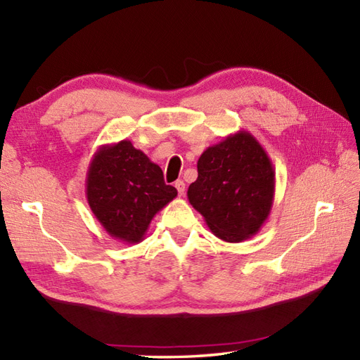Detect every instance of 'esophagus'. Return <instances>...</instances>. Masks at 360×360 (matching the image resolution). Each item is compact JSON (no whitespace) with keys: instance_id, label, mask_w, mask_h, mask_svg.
I'll use <instances>...</instances> for the list:
<instances>
[{"instance_id":"1","label":"esophagus","mask_w":360,"mask_h":360,"mask_svg":"<svg viewBox=\"0 0 360 360\" xmlns=\"http://www.w3.org/2000/svg\"><path fill=\"white\" fill-rule=\"evenodd\" d=\"M174 187H176V190H178V193H179V196H182L186 193V182L184 181H176L174 182Z\"/></svg>"}]
</instances>
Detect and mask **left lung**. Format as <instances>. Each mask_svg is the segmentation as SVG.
<instances>
[{"mask_svg": "<svg viewBox=\"0 0 360 360\" xmlns=\"http://www.w3.org/2000/svg\"><path fill=\"white\" fill-rule=\"evenodd\" d=\"M275 172L269 156L249 131H236L198 159V179L188 202L219 240L240 243L255 235L272 209Z\"/></svg>", "mask_w": 360, "mask_h": 360, "instance_id": "obj_1", "label": "left lung"}]
</instances>
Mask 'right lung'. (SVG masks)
<instances>
[{
	"label": "right lung",
	"mask_w": 360,
	"mask_h": 360,
	"mask_svg": "<svg viewBox=\"0 0 360 360\" xmlns=\"http://www.w3.org/2000/svg\"><path fill=\"white\" fill-rule=\"evenodd\" d=\"M160 167L129 141L102 145L88 167L86 200L98 223L119 241L137 244L151 219L173 201Z\"/></svg>",
	"instance_id": "1"
}]
</instances>
